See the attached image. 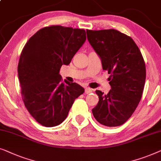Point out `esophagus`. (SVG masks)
Here are the masks:
<instances>
[{
	"mask_svg": "<svg viewBox=\"0 0 161 161\" xmlns=\"http://www.w3.org/2000/svg\"><path fill=\"white\" fill-rule=\"evenodd\" d=\"M92 92H93V90H92V89H91V88L87 87V88H86V89H85V93L86 94H90V93H92Z\"/></svg>",
	"mask_w": 161,
	"mask_h": 161,
	"instance_id": "34e87169",
	"label": "esophagus"
}]
</instances>
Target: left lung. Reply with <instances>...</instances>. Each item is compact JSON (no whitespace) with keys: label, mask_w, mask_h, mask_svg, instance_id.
Wrapping results in <instances>:
<instances>
[{"label":"left lung","mask_w":161,"mask_h":161,"mask_svg":"<svg viewBox=\"0 0 161 161\" xmlns=\"http://www.w3.org/2000/svg\"><path fill=\"white\" fill-rule=\"evenodd\" d=\"M88 41L100 57L103 70L111 75L107 94L96 90L97 105L92 114L108 127L124 124L135 111L144 91L146 67L133 39L114 29L87 30Z\"/></svg>","instance_id":"obj_1"}]
</instances>
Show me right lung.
<instances>
[{
    "instance_id": "obj_1",
    "label": "right lung",
    "mask_w": 161,
    "mask_h": 161,
    "mask_svg": "<svg viewBox=\"0 0 161 161\" xmlns=\"http://www.w3.org/2000/svg\"><path fill=\"white\" fill-rule=\"evenodd\" d=\"M83 29L52 25L31 37L22 50L17 71L25 106L37 122L45 127L60 125L75 100L84 92L76 83L59 74L84 44Z\"/></svg>"
}]
</instances>
